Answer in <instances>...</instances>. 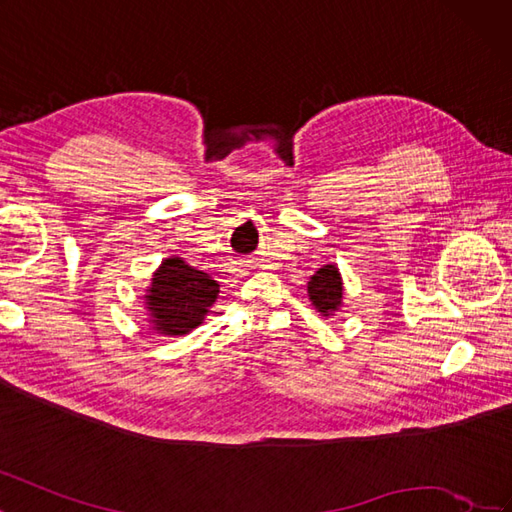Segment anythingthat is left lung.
<instances>
[{
	"instance_id": "1",
	"label": "left lung",
	"mask_w": 512,
	"mask_h": 512,
	"mask_svg": "<svg viewBox=\"0 0 512 512\" xmlns=\"http://www.w3.org/2000/svg\"><path fill=\"white\" fill-rule=\"evenodd\" d=\"M342 278L334 265H325L308 282V297L323 316H331L342 306Z\"/></svg>"
}]
</instances>
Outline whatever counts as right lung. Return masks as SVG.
Instances as JSON below:
<instances>
[{
	"label": "right lung",
	"instance_id": "right-lung-1",
	"mask_svg": "<svg viewBox=\"0 0 512 512\" xmlns=\"http://www.w3.org/2000/svg\"><path fill=\"white\" fill-rule=\"evenodd\" d=\"M219 295V284L209 273L189 267L172 256L161 262L146 288V308L157 334L183 336L196 329Z\"/></svg>",
	"mask_w": 512,
	"mask_h": 512
}]
</instances>
